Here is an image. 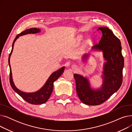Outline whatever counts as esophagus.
<instances>
[{"mask_svg": "<svg viewBox=\"0 0 132 132\" xmlns=\"http://www.w3.org/2000/svg\"><path fill=\"white\" fill-rule=\"evenodd\" d=\"M73 67H74V68H76V67H77V66H73Z\"/></svg>", "mask_w": 132, "mask_h": 132, "instance_id": "1", "label": "esophagus"}]
</instances>
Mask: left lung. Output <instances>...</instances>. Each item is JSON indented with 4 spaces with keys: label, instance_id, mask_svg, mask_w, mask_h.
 I'll list each match as a JSON object with an SVG mask.
<instances>
[{
    "label": "left lung",
    "instance_id": "1",
    "mask_svg": "<svg viewBox=\"0 0 132 132\" xmlns=\"http://www.w3.org/2000/svg\"><path fill=\"white\" fill-rule=\"evenodd\" d=\"M97 30L102 31V37L93 48L102 50L106 60L104 67L102 88L93 90L86 78L74 74L78 96L82 103L89 105H98L105 102L120 88L122 82L124 59L120 40L108 28L99 27Z\"/></svg>",
    "mask_w": 132,
    "mask_h": 132
}]
</instances>
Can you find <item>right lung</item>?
<instances>
[{
	"label": "right lung",
	"mask_w": 132,
	"mask_h": 132,
	"mask_svg": "<svg viewBox=\"0 0 132 132\" xmlns=\"http://www.w3.org/2000/svg\"><path fill=\"white\" fill-rule=\"evenodd\" d=\"M40 30L39 29L36 28H34L27 29L24 31H22L20 34H18V35H16V37L15 38L13 42L12 48L11 53H10L9 57V64L10 66V82L12 88H13L14 90L18 94H19L26 102H27L29 103L32 104H36V105L41 104L44 103L48 100V98H49L53 90V83L55 80H57V79L62 74V73H63L65 67H62L61 68H60L59 70L53 72L50 75L49 78L48 79L44 86L42 88L39 90L33 93H26L19 90L18 88H16V87L15 86L14 84L13 79H12V71H11V68L10 66V59L11 55L13 51L14 44L15 40L17 39V38L19 36L23 35H26L27 34L37 33L39 32Z\"/></svg>",
	"instance_id": "right-lung-1"
}]
</instances>
